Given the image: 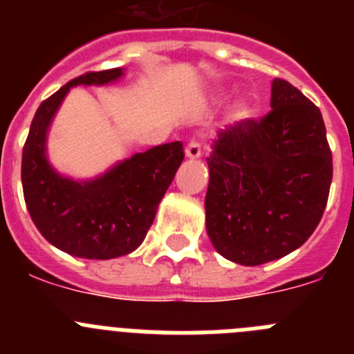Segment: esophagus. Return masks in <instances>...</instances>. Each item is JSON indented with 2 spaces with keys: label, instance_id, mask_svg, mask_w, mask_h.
Returning <instances> with one entry per match:
<instances>
[{
  "label": "esophagus",
  "instance_id": "1",
  "mask_svg": "<svg viewBox=\"0 0 354 354\" xmlns=\"http://www.w3.org/2000/svg\"><path fill=\"white\" fill-rule=\"evenodd\" d=\"M200 154H202V145L198 142H195V140H192L186 147V156L189 159H196L200 158Z\"/></svg>",
  "mask_w": 354,
  "mask_h": 354
}]
</instances>
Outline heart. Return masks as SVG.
<instances>
[{
    "label": "heart",
    "mask_w": 354,
    "mask_h": 354,
    "mask_svg": "<svg viewBox=\"0 0 354 354\" xmlns=\"http://www.w3.org/2000/svg\"><path fill=\"white\" fill-rule=\"evenodd\" d=\"M246 115H248V109H246L245 106H239V108L236 109V117H239V118H245Z\"/></svg>",
    "instance_id": "b5f03b06"
}]
</instances>
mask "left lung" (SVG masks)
<instances>
[{
    "instance_id": "left-lung-1",
    "label": "left lung",
    "mask_w": 354,
    "mask_h": 354,
    "mask_svg": "<svg viewBox=\"0 0 354 354\" xmlns=\"http://www.w3.org/2000/svg\"><path fill=\"white\" fill-rule=\"evenodd\" d=\"M205 195L207 234L243 266L280 259L323 218L333 161L323 115L296 86L274 77L271 111L221 131Z\"/></svg>"
}]
</instances>
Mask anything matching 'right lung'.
Masks as SVG:
<instances>
[{
    "mask_svg": "<svg viewBox=\"0 0 354 354\" xmlns=\"http://www.w3.org/2000/svg\"><path fill=\"white\" fill-rule=\"evenodd\" d=\"M122 68L84 72L40 102L23 149L21 179L28 212L56 248L83 259H115L142 245L158 205L184 159L180 142L134 154L90 183L64 179L46 159V133L64 97L76 84H106Z\"/></svg>",
    "mask_w": 354,
    "mask_h": 354,
    "instance_id": "add662e5",
    "label": "right lung"
}]
</instances>
